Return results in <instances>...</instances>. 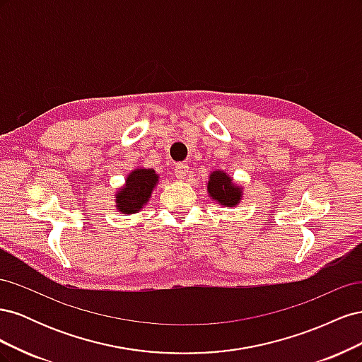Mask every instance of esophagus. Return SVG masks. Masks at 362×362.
Listing matches in <instances>:
<instances>
[{"label":"esophagus","mask_w":362,"mask_h":362,"mask_svg":"<svg viewBox=\"0 0 362 362\" xmlns=\"http://www.w3.org/2000/svg\"><path fill=\"white\" fill-rule=\"evenodd\" d=\"M189 173V164L187 163H178L177 166H175V177L178 180H184L187 177Z\"/></svg>","instance_id":"1"}]
</instances>
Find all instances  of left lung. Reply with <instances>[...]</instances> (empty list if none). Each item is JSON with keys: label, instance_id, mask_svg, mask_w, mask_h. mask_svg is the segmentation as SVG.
<instances>
[{"label": "left lung", "instance_id": "1", "mask_svg": "<svg viewBox=\"0 0 362 362\" xmlns=\"http://www.w3.org/2000/svg\"><path fill=\"white\" fill-rule=\"evenodd\" d=\"M206 190L210 198L225 206H235L242 201V187L235 185L228 173L223 170H214L210 173V180L206 184Z\"/></svg>", "mask_w": 362, "mask_h": 362}]
</instances>
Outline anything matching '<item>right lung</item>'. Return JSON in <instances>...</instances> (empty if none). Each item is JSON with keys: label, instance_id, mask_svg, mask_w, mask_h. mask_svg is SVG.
Here are the masks:
<instances>
[{"label": "right lung", "instance_id": "add662e5", "mask_svg": "<svg viewBox=\"0 0 362 362\" xmlns=\"http://www.w3.org/2000/svg\"><path fill=\"white\" fill-rule=\"evenodd\" d=\"M158 182V173L154 169L140 168L129 172L125 185L116 193V206L119 213L134 214L144 208Z\"/></svg>", "mask_w": 362, "mask_h": 362}]
</instances>
